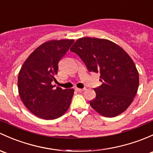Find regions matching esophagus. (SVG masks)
<instances>
[{"label": "esophagus", "instance_id": "34e87169", "mask_svg": "<svg viewBox=\"0 0 153 153\" xmlns=\"http://www.w3.org/2000/svg\"><path fill=\"white\" fill-rule=\"evenodd\" d=\"M86 89H79V88H75V90L78 92H81V91H83Z\"/></svg>", "mask_w": 153, "mask_h": 153}]
</instances>
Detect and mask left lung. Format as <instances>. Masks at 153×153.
Instances as JSON below:
<instances>
[{
	"instance_id": "left-lung-1",
	"label": "left lung",
	"mask_w": 153,
	"mask_h": 153,
	"mask_svg": "<svg viewBox=\"0 0 153 153\" xmlns=\"http://www.w3.org/2000/svg\"><path fill=\"white\" fill-rule=\"evenodd\" d=\"M89 72L99 73L102 85L94 89L90 105L100 114L114 117L125 111L137 93L139 72L130 56L118 45L104 39L83 37L70 48Z\"/></svg>"
}]
</instances>
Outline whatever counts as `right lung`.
I'll use <instances>...</instances> for the list:
<instances>
[{"mask_svg": "<svg viewBox=\"0 0 153 153\" xmlns=\"http://www.w3.org/2000/svg\"><path fill=\"white\" fill-rule=\"evenodd\" d=\"M73 42V39H61L43 43L30 53L19 72V95L25 107L39 118L55 120L70 107L74 89H53L51 83L56 81L59 61Z\"/></svg>", "mask_w": 153, "mask_h": 153, "instance_id": "obj_1", "label": "right lung"}]
</instances>
